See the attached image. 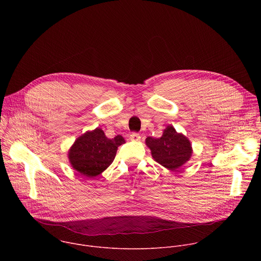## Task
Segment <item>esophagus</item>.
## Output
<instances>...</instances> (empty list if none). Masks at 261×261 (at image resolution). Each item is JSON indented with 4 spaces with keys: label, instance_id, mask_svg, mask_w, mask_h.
I'll return each instance as SVG.
<instances>
[{
    "label": "esophagus",
    "instance_id": "1",
    "mask_svg": "<svg viewBox=\"0 0 261 261\" xmlns=\"http://www.w3.org/2000/svg\"><path fill=\"white\" fill-rule=\"evenodd\" d=\"M140 138H141V136L138 133H136V132H133L130 135V139L134 140V141H138V140H140Z\"/></svg>",
    "mask_w": 261,
    "mask_h": 261
}]
</instances>
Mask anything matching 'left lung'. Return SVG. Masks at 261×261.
Returning a JSON list of instances; mask_svg holds the SVG:
<instances>
[{"label":"left lung","instance_id":"1","mask_svg":"<svg viewBox=\"0 0 261 261\" xmlns=\"http://www.w3.org/2000/svg\"><path fill=\"white\" fill-rule=\"evenodd\" d=\"M146 145L151 148L153 158L169 170H175L187 162L192 154L188 138L168 126L160 138L147 137Z\"/></svg>","mask_w":261,"mask_h":261}]
</instances>
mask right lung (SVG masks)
I'll return each instance as SVG.
<instances>
[{
    "mask_svg": "<svg viewBox=\"0 0 261 261\" xmlns=\"http://www.w3.org/2000/svg\"><path fill=\"white\" fill-rule=\"evenodd\" d=\"M125 142L121 135L109 139L97 128L76 139L69 151L72 167L81 174L94 177L104 171L115 160L118 146Z\"/></svg>",
    "mask_w": 261,
    "mask_h": 261,
    "instance_id": "obj_1",
    "label": "right lung"
}]
</instances>
